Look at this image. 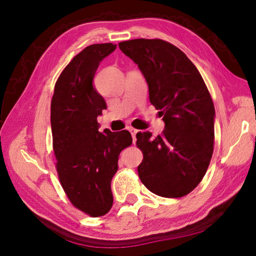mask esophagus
I'll list each match as a JSON object with an SVG mask.
<instances>
[{"label": "esophagus", "instance_id": "34e87169", "mask_svg": "<svg viewBox=\"0 0 256 256\" xmlns=\"http://www.w3.org/2000/svg\"><path fill=\"white\" fill-rule=\"evenodd\" d=\"M128 130L130 131V133H131V136H132V138H133V142H136V136L138 130H136L134 128H132V126H128Z\"/></svg>", "mask_w": 256, "mask_h": 256}]
</instances>
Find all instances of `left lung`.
I'll list each match as a JSON object with an SVG mask.
<instances>
[{
    "label": "left lung",
    "instance_id": "left-lung-1",
    "mask_svg": "<svg viewBox=\"0 0 256 256\" xmlns=\"http://www.w3.org/2000/svg\"><path fill=\"white\" fill-rule=\"evenodd\" d=\"M118 46L138 64L164 122L158 136L136 134L144 152L138 177L159 196H184L202 180L214 152L216 112L209 90L196 66L170 42L140 38Z\"/></svg>",
    "mask_w": 256,
    "mask_h": 256
}]
</instances>
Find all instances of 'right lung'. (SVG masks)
<instances>
[{
    "mask_svg": "<svg viewBox=\"0 0 256 256\" xmlns=\"http://www.w3.org/2000/svg\"><path fill=\"white\" fill-rule=\"evenodd\" d=\"M115 50L112 42L94 44L76 55L56 81L50 104L60 185L72 204L90 216L110 210V183L118 170V156L132 144L126 130L98 131L97 118L107 106L92 81L99 63Z\"/></svg>",
    "mask_w": 256,
    "mask_h": 256,
    "instance_id": "add662e5",
    "label": "right lung"
}]
</instances>
